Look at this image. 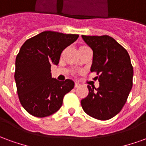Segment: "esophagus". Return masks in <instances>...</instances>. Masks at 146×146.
<instances>
[{"label": "esophagus", "instance_id": "1", "mask_svg": "<svg viewBox=\"0 0 146 146\" xmlns=\"http://www.w3.org/2000/svg\"><path fill=\"white\" fill-rule=\"evenodd\" d=\"M75 88H78V87H80V84L79 83H77V82H76L75 83Z\"/></svg>", "mask_w": 146, "mask_h": 146}]
</instances>
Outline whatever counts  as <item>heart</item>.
<instances>
[{
	"label": "heart",
	"instance_id": "heart-1",
	"mask_svg": "<svg viewBox=\"0 0 146 146\" xmlns=\"http://www.w3.org/2000/svg\"><path fill=\"white\" fill-rule=\"evenodd\" d=\"M81 47H83V46H81Z\"/></svg>",
	"mask_w": 146,
	"mask_h": 146
}]
</instances>
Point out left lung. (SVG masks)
<instances>
[{"instance_id": "left-lung-1", "label": "left lung", "mask_w": 146, "mask_h": 146, "mask_svg": "<svg viewBox=\"0 0 146 146\" xmlns=\"http://www.w3.org/2000/svg\"><path fill=\"white\" fill-rule=\"evenodd\" d=\"M82 38L93 51L91 72H96L99 88L88 86V95L81 100L88 115L100 120L119 113L133 86L134 70L128 52L113 37L85 36Z\"/></svg>"}]
</instances>
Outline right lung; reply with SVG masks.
<instances>
[{
  "label": "right lung",
  "mask_w": 146,
  "mask_h": 146,
  "mask_svg": "<svg viewBox=\"0 0 146 146\" xmlns=\"http://www.w3.org/2000/svg\"><path fill=\"white\" fill-rule=\"evenodd\" d=\"M78 36L44 31L21 47L15 59V80L21 105L32 116L46 117L57 112L65 95L74 88L72 80L52 78L51 66L58 64L61 53Z\"/></svg>",
  "instance_id": "1"
}]
</instances>
